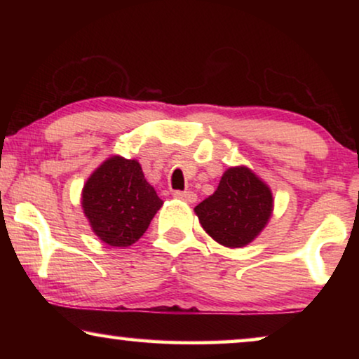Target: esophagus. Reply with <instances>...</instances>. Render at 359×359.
Segmentation results:
<instances>
[{
    "mask_svg": "<svg viewBox=\"0 0 359 359\" xmlns=\"http://www.w3.org/2000/svg\"><path fill=\"white\" fill-rule=\"evenodd\" d=\"M173 196L176 199L186 201V203H196V199H198V196L193 191H173Z\"/></svg>",
    "mask_w": 359,
    "mask_h": 359,
    "instance_id": "1",
    "label": "esophagus"
}]
</instances>
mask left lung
Here are the masks:
<instances>
[{
    "label": "left lung",
    "instance_id": "obj_1",
    "mask_svg": "<svg viewBox=\"0 0 359 359\" xmlns=\"http://www.w3.org/2000/svg\"><path fill=\"white\" fill-rule=\"evenodd\" d=\"M271 210V191L245 166L225 171L215 193L194 208L205 232L230 248L252 242L266 225Z\"/></svg>",
    "mask_w": 359,
    "mask_h": 359
}]
</instances>
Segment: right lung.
Returning a JSON list of instances; mask_svg holds the SVG:
<instances>
[{"instance_id":"obj_1","label":"right lung","mask_w":359,"mask_h":359,"mask_svg":"<svg viewBox=\"0 0 359 359\" xmlns=\"http://www.w3.org/2000/svg\"><path fill=\"white\" fill-rule=\"evenodd\" d=\"M83 210L93 230L111 247L135 243L163 201L147 183L139 161L112 156L86 181Z\"/></svg>"}]
</instances>
